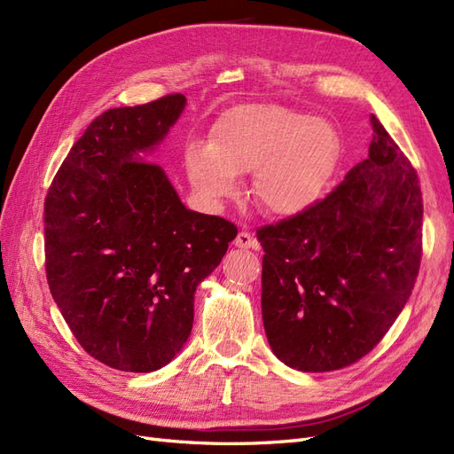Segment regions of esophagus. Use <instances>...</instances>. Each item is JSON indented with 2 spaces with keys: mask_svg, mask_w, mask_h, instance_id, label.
<instances>
[{
  "mask_svg": "<svg viewBox=\"0 0 454 454\" xmlns=\"http://www.w3.org/2000/svg\"><path fill=\"white\" fill-rule=\"evenodd\" d=\"M237 246V248H240V250H248V248H252V250H257L259 248V242L250 235L248 231H240L239 235H237V239H235V242H232Z\"/></svg>",
  "mask_w": 454,
  "mask_h": 454,
  "instance_id": "esophagus-1",
  "label": "esophagus"
}]
</instances>
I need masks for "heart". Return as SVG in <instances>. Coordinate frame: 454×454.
<instances>
[{
    "instance_id": "1",
    "label": "heart",
    "mask_w": 454,
    "mask_h": 454,
    "mask_svg": "<svg viewBox=\"0 0 454 454\" xmlns=\"http://www.w3.org/2000/svg\"><path fill=\"white\" fill-rule=\"evenodd\" d=\"M339 157L332 122L278 104H242L219 117L210 144L184 151L195 193L210 204L239 195L252 172V197L267 215L294 217L318 200Z\"/></svg>"
}]
</instances>
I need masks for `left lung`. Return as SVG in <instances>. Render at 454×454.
I'll return each instance as SVG.
<instances>
[{
    "label": "left lung",
    "mask_w": 454,
    "mask_h": 454,
    "mask_svg": "<svg viewBox=\"0 0 454 454\" xmlns=\"http://www.w3.org/2000/svg\"><path fill=\"white\" fill-rule=\"evenodd\" d=\"M371 125L367 159L332 193L303 214L257 229L269 345L305 373L347 367L373 350L419 274V177L375 115Z\"/></svg>",
    "instance_id": "1"
}]
</instances>
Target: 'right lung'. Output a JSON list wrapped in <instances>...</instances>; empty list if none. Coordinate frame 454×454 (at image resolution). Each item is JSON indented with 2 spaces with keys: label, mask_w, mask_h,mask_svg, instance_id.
Returning <instances> with one entry per match:
<instances>
[{
  "label": "right lung",
  "mask_w": 454,
  "mask_h": 454,
  "mask_svg": "<svg viewBox=\"0 0 454 454\" xmlns=\"http://www.w3.org/2000/svg\"><path fill=\"white\" fill-rule=\"evenodd\" d=\"M184 94L96 117L45 199V267L54 303L92 358L130 373L172 362L189 339L197 286L237 227L185 208L145 155L185 109Z\"/></svg>",
  "instance_id": "1"
}]
</instances>
